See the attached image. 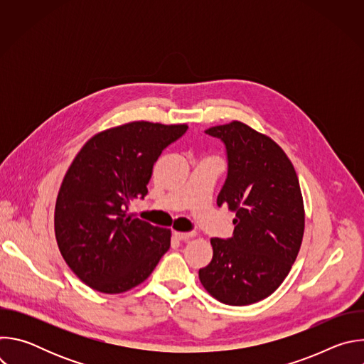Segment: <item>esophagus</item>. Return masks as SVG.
Masks as SVG:
<instances>
[{"label":"esophagus","instance_id":"obj_1","mask_svg":"<svg viewBox=\"0 0 364 364\" xmlns=\"http://www.w3.org/2000/svg\"><path fill=\"white\" fill-rule=\"evenodd\" d=\"M194 236V233H187V232H174V237L178 240H188Z\"/></svg>","mask_w":364,"mask_h":364}]
</instances>
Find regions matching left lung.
<instances>
[{
	"label": "left lung",
	"mask_w": 364,
	"mask_h": 364,
	"mask_svg": "<svg viewBox=\"0 0 364 364\" xmlns=\"http://www.w3.org/2000/svg\"><path fill=\"white\" fill-rule=\"evenodd\" d=\"M228 152V178L218 205L236 213L229 239L212 237V262L198 271L204 289L228 305L269 296L298 256L305 212L295 168L268 135L240 121L205 129Z\"/></svg>",
	"instance_id": "left-lung-1"
}]
</instances>
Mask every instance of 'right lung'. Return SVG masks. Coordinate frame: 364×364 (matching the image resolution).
Segmentation results:
<instances>
[{
    "label": "right lung",
    "instance_id": "add662e5",
    "mask_svg": "<svg viewBox=\"0 0 364 364\" xmlns=\"http://www.w3.org/2000/svg\"><path fill=\"white\" fill-rule=\"evenodd\" d=\"M187 128L128 122L93 135L77 152L58 194L55 233L66 264L92 289H132L170 249V229L132 219L127 209L148 193L154 163Z\"/></svg>",
    "mask_w": 364,
    "mask_h": 364
}]
</instances>
